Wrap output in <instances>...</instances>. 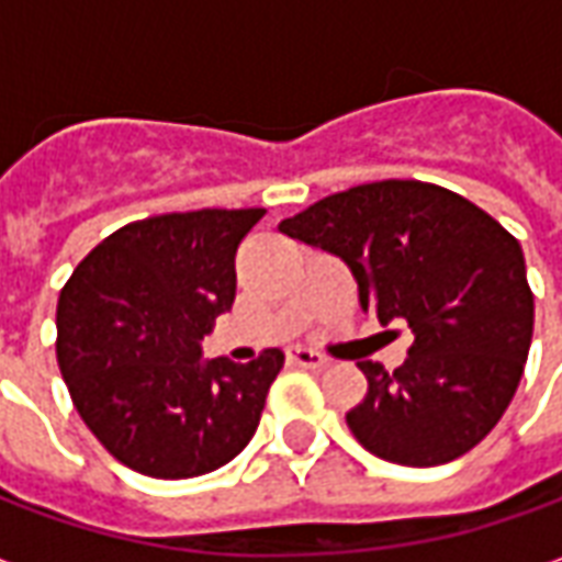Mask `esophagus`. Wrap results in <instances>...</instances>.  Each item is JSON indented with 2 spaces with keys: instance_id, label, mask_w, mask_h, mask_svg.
Returning <instances> with one entry per match:
<instances>
[{
  "instance_id": "esophagus-1",
  "label": "esophagus",
  "mask_w": 562,
  "mask_h": 562,
  "mask_svg": "<svg viewBox=\"0 0 562 562\" xmlns=\"http://www.w3.org/2000/svg\"><path fill=\"white\" fill-rule=\"evenodd\" d=\"M289 364L306 367V370H322V367H328V358L313 352V349H292L289 352Z\"/></svg>"
}]
</instances>
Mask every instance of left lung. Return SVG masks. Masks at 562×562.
<instances>
[{"label":"left lung","mask_w":562,"mask_h":562,"mask_svg":"<svg viewBox=\"0 0 562 562\" xmlns=\"http://www.w3.org/2000/svg\"><path fill=\"white\" fill-rule=\"evenodd\" d=\"M280 232L340 256L361 306L413 330L394 373L358 364L367 394L346 413L355 439L401 467H439L479 446L530 352L532 292L518 240L472 201L422 180L352 186L282 220Z\"/></svg>","instance_id":"obj_1"}]
</instances>
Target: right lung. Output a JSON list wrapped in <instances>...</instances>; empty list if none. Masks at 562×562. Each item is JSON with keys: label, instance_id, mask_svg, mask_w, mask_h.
<instances>
[{"label": "right lung", "instance_id": "obj_1", "mask_svg": "<svg viewBox=\"0 0 562 562\" xmlns=\"http://www.w3.org/2000/svg\"><path fill=\"white\" fill-rule=\"evenodd\" d=\"M261 207L128 222L59 292L56 361L83 424L120 463L153 479L225 467L252 439L285 355L201 361L234 304V256Z\"/></svg>", "mask_w": 562, "mask_h": 562}]
</instances>
